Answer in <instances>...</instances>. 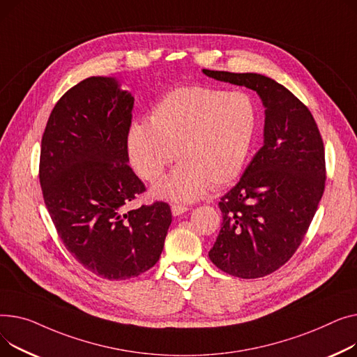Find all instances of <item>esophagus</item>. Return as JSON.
Here are the masks:
<instances>
[{
    "mask_svg": "<svg viewBox=\"0 0 357 357\" xmlns=\"http://www.w3.org/2000/svg\"><path fill=\"white\" fill-rule=\"evenodd\" d=\"M187 211H188V207L181 206V204H173V206H172V213H173V216H180V215H183V213L187 212Z\"/></svg>",
    "mask_w": 357,
    "mask_h": 357,
    "instance_id": "34e87169",
    "label": "esophagus"
}]
</instances>
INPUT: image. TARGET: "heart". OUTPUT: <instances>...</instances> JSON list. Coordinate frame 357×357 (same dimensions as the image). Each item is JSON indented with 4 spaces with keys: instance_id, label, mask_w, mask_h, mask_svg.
<instances>
[{
    "instance_id": "heart-1",
    "label": "heart",
    "mask_w": 357,
    "mask_h": 357,
    "mask_svg": "<svg viewBox=\"0 0 357 357\" xmlns=\"http://www.w3.org/2000/svg\"><path fill=\"white\" fill-rule=\"evenodd\" d=\"M257 127V105L245 92L199 85L177 88L155 105L150 122L131 125L130 158L142 180L157 183L176 151L180 162L155 193L193 202L211 185H225L239 176Z\"/></svg>"
}]
</instances>
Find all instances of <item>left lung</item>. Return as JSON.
<instances>
[{
  "instance_id": "1",
  "label": "left lung",
  "mask_w": 357,
  "mask_h": 357,
  "mask_svg": "<svg viewBox=\"0 0 357 357\" xmlns=\"http://www.w3.org/2000/svg\"><path fill=\"white\" fill-rule=\"evenodd\" d=\"M203 73L255 91L265 107L264 145L220 199L223 222L208 250V258L226 274L261 278L296 254L316 215L326 184L323 139L305 105L274 79Z\"/></svg>"
}]
</instances>
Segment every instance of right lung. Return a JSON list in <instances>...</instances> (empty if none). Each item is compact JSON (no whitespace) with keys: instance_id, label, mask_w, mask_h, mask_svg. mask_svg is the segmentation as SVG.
Instances as JSON below:
<instances>
[{"instance_id":"add662e5","label":"right lung","mask_w":357,"mask_h":357,"mask_svg":"<svg viewBox=\"0 0 357 357\" xmlns=\"http://www.w3.org/2000/svg\"><path fill=\"white\" fill-rule=\"evenodd\" d=\"M134 98L114 77L92 76L63 95L41 138L38 177L63 245L95 275L138 277L164 248L172 208L123 206L145 192L128 165Z\"/></svg>"}]
</instances>
